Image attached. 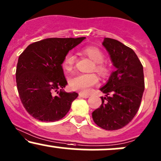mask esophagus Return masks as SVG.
Segmentation results:
<instances>
[{
  "mask_svg": "<svg viewBox=\"0 0 161 161\" xmlns=\"http://www.w3.org/2000/svg\"><path fill=\"white\" fill-rule=\"evenodd\" d=\"M79 96H80V97H82V98H84V99H87V98L89 97V95L82 93V92H80V93H79Z\"/></svg>",
  "mask_w": 161,
  "mask_h": 161,
  "instance_id": "obj_1",
  "label": "esophagus"
}]
</instances>
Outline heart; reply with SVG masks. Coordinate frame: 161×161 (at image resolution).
I'll use <instances>...</instances> for the list:
<instances>
[{"label":"heart","instance_id":"1","mask_svg":"<svg viewBox=\"0 0 161 161\" xmlns=\"http://www.w3.org/2000/svg\"><path fill=\"white\" fill-rule=\"evenodd\" d=\"M82 54L90 58L95 62L93 70L104 75L108 72L107 65L103 62L104 55L99 48L96 47H87L82 50ZM75 63V56L72 52L66 54L62 62V67L65 70L70 72L73 69ZM99 79L95 74H79L71 79L69 85L74 90L80 91L83 93L90 92L91 87L98 83Z\"/></svg>","mask_w":161,"mask_h":161}]
</instances>
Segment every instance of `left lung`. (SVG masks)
Returning <instances> with one entry per match:
<instances>
[{
  "label": "left lung",
  "mask_w": 161,
  "mask_h": 161,
  "mask_svg": "<svg viewBox=\"0 0 161 161\" xmlns=\"http://www.w3.org/2000/svg\"><path fill=\"white\" fill-rule=\"evenodd\" d=\"M103 45L116 69L100 88L106 97H101L102 104L92 116L99 127L116 130L127 125L140 108L144 91L143 69L134 51L119 41L105 38Z\"/></svg>",
  "instance_id": "left-lung-1"
}]
</instances>
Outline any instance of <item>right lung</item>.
I'll return each mask as SVG.
<instances>
[{
  "mask_svg": "<svg viewBox=\"0 0 161 161\" xmlns=\"http://www.w3.org/2000/svg\"><path fill=\"white\" fill-rule=\"evenodd\" d=\"M51 38L28 45L18 58L16 82L27 112L43 122L58 121L67 114L78 97L66 92L62 64L68 52L85 39Z\"/></svg>",
  "mask_w": 161,
  "mask_h": 161,
  "instance_id": "right-lung-1",
  "label": "right lung"
}]
</instances>
